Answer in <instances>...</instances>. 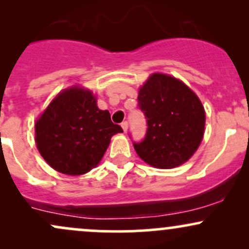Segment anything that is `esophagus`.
<instances>
[{"mask_svg": "<svg viewBox=\"0 0 249 249\" xmlns=\"http://www.w3.org/2000/svg\"><path fill=\"white\" fill-rule=\"evenodd\" d=\"M127 127H128L127 122H123V123H122V128H123V131H124V132H126Z\"/></svg>", "mask_w": 249, "mask_h": 249, "instance_id": "obj_1", "label": "esophagus"}]
</instances>
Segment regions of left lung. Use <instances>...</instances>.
<instances>
[{
  "label": "left lung",
  "instance_id": "left-lung-1",
  "mask_svg": "<svg viewBox=\"0 0 249 249\" xmlns=\"http://www.w3.org/2000/svg\"><path fill=\"white\" fill-rule=\"evenodd\" d=\"M139 107L147 118L146 137L133 146L142 160L167 170L186 162L201 144L206 112L184 82L154 72L139 88Z\"/></svg>",
  "mask_w": 249,
  "mask_h": 249
}]
</instances>
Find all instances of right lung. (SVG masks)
Here are the masks:
<instances>
[{
  "label": "right lung",
  "instance_id": "add662e5",
  "mask_svg": "<svg viewBox=\"0 0 249 249\" xmlns=\"http://www.w3.org/2000/svg\"><path fill=\"white\" fill-rule=\"evenodd\" d=\"M123 132L110 112L97 107V96L81 85L57 93L35 122L38 152L57 172L82 176L95 168L113 134Z\"/></svg>",
  "mask_w": 249,
  "mask_h": 249
}]
</instances>
